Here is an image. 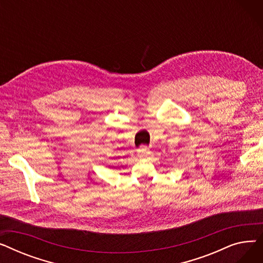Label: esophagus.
Wrapping results in <instances>:
<instances>
[{"label": "esophagus", "mask_w": 263, "mask_h": 263, "mask_svg": "<svg viewBox=\"0 0 263 263\" xmlns=\"http://www.w3.org/2000/svg\"><path fill=\"white\" fill-rule=\"evenodd\" d=\"M149 155H150V151L146 146H142V147L137 149V157H139V158L144 159V158L149 157Z\"/></svg>", "instance_id": "obj_1"}]
</instances>
